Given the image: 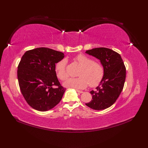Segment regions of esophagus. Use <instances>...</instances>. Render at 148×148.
Returning <instances> with one entry per match:
<instances>
[{"label":"esophagus","instance_id":"1","mask_svg":"<svg viewBox=\"0 0 148 148\" xmlns=\"http://www.w3.org/2000/svg\"><path fill=\"white\" fill-rule=\"evenodd\" d=\"M76 91H77L78 92H79V93H83V91L78 90V89H76Z\"/></svg>","mask_w":148,"mask_h":148}]
</instances>
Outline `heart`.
Here are the masks:
<instances>
[{
    "label": "heart",
    "instance_id": "1",
    "mask_svg": "<svg viewBox=\"0 0 148 148\" xmlns=\"http://www.w3.org/2000/svg\"><path fill=\"white\" fill-rule=\"evenodd\" d=\"M73 60L81 66L78 73L79 77L69 78L64 83V86L69 88L84 89L88 84L94 87L101 82L104 75V68L100 62L93 61L91 57L84 54L75 56ZM66 65V61L63 59L56 65L57 76L61 80H65L68 77Z\"/></svg>",
    "mask_w": 148,
    "mask_h": 148
}]
</instances>
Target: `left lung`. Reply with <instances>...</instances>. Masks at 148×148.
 Listing matches in <instances>:
<instances>
[{
	"label": "left lung",
	"instance_id": "8db88e82",
	"mask_svg": "<svg viewBox=\"0 0 148 148\" xmlns=\"http://www.w3.org/2000/svg\"><path fill=\"white\" fill-rule=\"evenodd\" d=\"M97 58L104 68V75L96 91L92 90V100L86 104L90 108L100 110L114 104L123 88L126 68L120 55L112 49L99 47L86 51Z\"/></svg>",
	"mask_w": 148,
	"mask_h": 148
}]
</instances>
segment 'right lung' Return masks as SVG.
Returning a JSON list of instances; mask_svg holds the SVG:
<instances>
[{"label":"right lung","mask_w":148,"mask_h":148,"mask_svg":"<svg viewBox=\"0 0 148 148\" xmlns=\"http://www.w3.org/2000/svg\"><path fill=\"white\" fill-rule=\"evenodd\" d=\"M64 53L46 47L26 51L18 66L17 76L21 92L35 110L47 111L61 101L65 91L57 79L56 64ZM53 86L58 88H53Z\"/></svg>","instance_id":"right-lung-1"}]
</instances>
